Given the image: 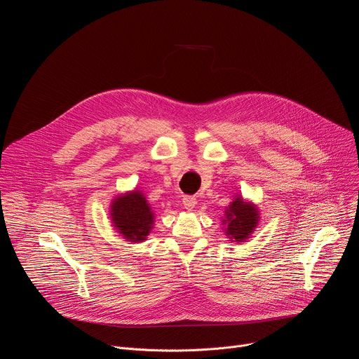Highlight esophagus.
Masks as SVG:
<instances>
[{"label":"esophagus","mask_w":359,"mask_h":359,"mask_svg":"<svg viewBox=\"0 0 359 359\" xmlns=\"http://www.w3.org/2000/svg\"><path fill=\"white\" fill-rule=\"evenodd\" d=\"M196 203H197V198L194 196H184L183 197V204H184V208L187 210H191L196 206Z\"/></svg>","instance_id":"obj_1"}]
</instances>
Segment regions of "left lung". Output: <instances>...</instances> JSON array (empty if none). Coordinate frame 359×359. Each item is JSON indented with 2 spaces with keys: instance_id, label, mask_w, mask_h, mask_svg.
<instances>
[{
  "instance_id": "8db88e82",
  "label": "left lung",
  "mask_w": 359,
  "mask_h": 359,
  "mask_svg": "<svg viewBox=\"0 0 359 359\" xmlns=\"http://www.w3.org/2000/svg\"><path fill=\"white\" fill-rule=\"evenodd\" d=\"M259 215L250 204H244L243 200L236 198L230 209L226 210V227L227 234H230L236 241H243L254 230L257 224Z\"/></svg>"
}]
</instances>
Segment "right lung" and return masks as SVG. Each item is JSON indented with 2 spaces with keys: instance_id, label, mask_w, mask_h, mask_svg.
Listing matches in <instances>:
<instances>
[{
  "instance_id": "1",
  "label": "right lung",
  "mask_w": 359,
  "mask_h": 359,
  "mask_svg": "<svg viewBox=\"0 0 359 359\" xmlns=\"http://www.w3.org/2000/svg\"><path fill=\"white\" fill-rule=\"evenodd\" d=\"M112 220L123 237L130 241H142L151 229L153 215L143 194L135 191L114 201Z\"/></svg>"
}]
</instances>
